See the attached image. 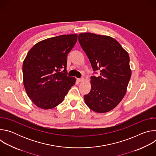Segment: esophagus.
<instances>
[{
	"label": "esophagus",
	"instance_id": "esophagus-1",
	"mask_svg": "<svg viewBox=\"0 0 156 156\" xmlns=\"http://www.w3.org/2000/svg\"><path fill=\"white\" fill-rule=\"evenodd\" d=\"M84 80V78H77V81H78V82H81V81H83Z\"/></svg>",
	"mask_w": 156,
	"mask_h": 156
}]
</instances>
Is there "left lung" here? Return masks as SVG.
Returning <instances> with one entry per match:
<instances>
[{"mask_svg":"<svg viewBox=\"0 0 156 156\" xmlns=\"http://www.w3.org/2000/svg\"><path fill=\"white\" fill-rule=\"evenodd\" d=\"M80 45L98 77H91V91L84 96L92 110L105 113L114 108L122 100L131 75L129 57L120 43L112 37L82 33Z\"/></svg>","mask_w":156,"mask_h":156,"instance_id":"left-lung-1","label":"left lung"}]
</instances>
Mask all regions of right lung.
Returning <instances> with one entry per match:
<instances>
[{"label": "right lung", "mask_w": 156, "mask_h": 156, "mask_svg": "<svg viewBox=\"0 0 156 156\" xmlns=\"http://www.w3.org/2000/svg\"><path fill=\"white\" fill-rule=\"evenodd\" d=\"M76 34L41 41L30 50L23 63L26 92L38 107L51 109L60 104L75 84L67 76L66 57L77 41Z\"/></svg>", "instance_id": "obj_1"}]
</instances>
